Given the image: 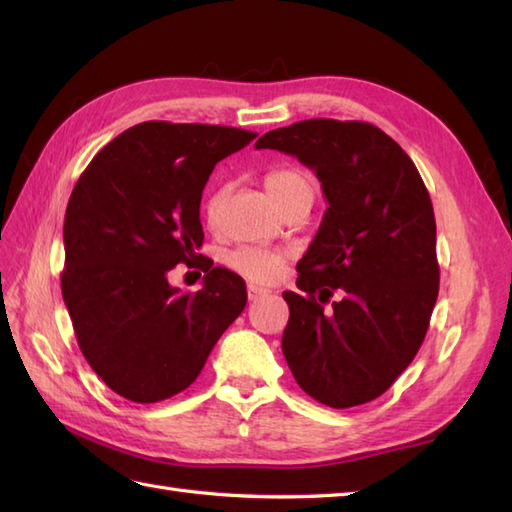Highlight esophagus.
<instances>
[{
    "mask_svg": "<svg viewBox=\"0 0 512 512\" xmlns=\"http://www.w3.org/2000/svg\"><path fill=\"white\" fill-rule=\"evenodd\" d=\"M268 295V290L264 288H257V286H248V301H257Z\"/></svg>",
    "mask_w": 512,
    "mask_h": 512,
    "instance_id": "esophagus-1",
    "label": "esophagus"
}]
</instances>
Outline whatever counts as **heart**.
<instances>
[{
  "mask_svg": "<svg viewBox=\"0 0 512 512\" xmlns=\"http://www.w3.org/2000/svg\"><path fill=\"white\" fill-rule=\"evenodd\" d=\"M266 189L273 195L281 209L288 211L290 206L314 200V180L308 171H303L297 165H279L266 173ZM228 187L220 184L215 187L204 200V217L209 224H215L222 215V206L226 200ZM286 253L281 250H270L262 246H237L226 255V266L235 270L237 275L246 277L255 284H270L275 281L284 268Z\"/></svg>",
  "mask_w": 512,
  "mask_h": 512,
  "instance_id": "1",
  "label": "heart"
}]
</instances>
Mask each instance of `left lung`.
Here are the masks:
<instances>
[{"label": "left lung", "mask_w": 512, "mask_h": 512, "mask_svg": "<svg viewBox=\"0 0 512 512\" xmlns=\"http://www.w3.org/2000/svg\"><path fill=\"white\" fill-rule=\"evenodd\" d=\"M255 147L297 156L330 204L297 264L301 292H284L286 363L323 405H363L409 367L436 306L429 191L405 149L363 121L310 118L273 129ZM334 289L342 301L323 311Z\"/></svg>", "instance_id": "obj_1"}]
</instances>
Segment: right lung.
<instances>
[{"label": "right lung", "instance_id": "obj_1", "mask_svg": "<svg viewBox=\"0 0 512 512\" xmlns=\"http://www.w3.org/2000/svg\"><path fill=\"white\" fill-rule=\"evenodd\" d=\"M257 134L147 121L107 143L74 184L63 222L61 292L85 361L132 402L187 389L246 306L244 279L195 253L200 202L213 167ZM198 263V293L166 273Z\"/></svg>", "mask_w": 512, "mask_h": 512}]
</instances>
